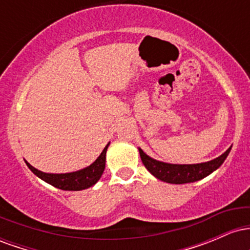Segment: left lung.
Instances as JSON below:
<instances>
[{
	"label": "left lung",
	"mask_w": 250,
	"mask_h": 250,
	"mask_svg": "<svg viewBox=\"0 0 250 250\" xmlns=\"http://www.w3.org/2000/svg\"><path fill=\"white\" fill-rule=\"evenodd\" d=\"M230 148H228L222 155L211 161L196 163V165H173V163H166L157 161L153 157L148 156L141 148H139L140 156L145 167L154 175L156 179L173 185H183V183H190L205 179L209 174L216 170L217 168L225 162V160L230 153Z\"/></svg>",
	"instance_id": "obj_1"
}]
</instances>
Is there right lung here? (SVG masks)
<instances>
[{
  "label": "right lung",
  "mask_w": 250,
  "mask_h": 250,
  "mask_svg": "<svg viewBox=\"0 0 250 250\" xmlns=\"http://www.w3.org/2000/svg\"><path fill=\"white\" fill-rule=\"evenodd\" d=\"M110 143L105 146L104 149L102 150L101 155L91 163L88 167L81 169V170L73 171V173H65V174H50V173H43L39 169L34 168L33 166L29 165L27 161L28 168L36 175L37 177L44 181V182L49 183L54 187L62 189V190H83V189L90 188L94 186L100 177L102 176L103 171L105 168V153Z\"/></svg>",
  "instance_id": "obj_1"
}]
</instances>
